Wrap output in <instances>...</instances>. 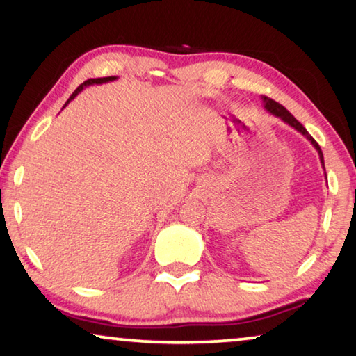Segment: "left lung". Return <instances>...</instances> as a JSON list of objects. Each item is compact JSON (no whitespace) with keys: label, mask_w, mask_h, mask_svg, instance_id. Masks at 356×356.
Masks as SVG:
<instances>
[{"label":"left lung","mask_w":356,"mask_h":356,"mask_svg":"<svg viewBox=\"0 0 356 356\" xmlns=\"http://www.w3.org/2000/svg\"><path fill=\"white\" fill-rule=\"evenodd\" d=\"M262 100H264V107H265V110L268 111V113H272V115H275V116H278V118H281L284 121V123H288L289 126H293L296 131H299L302 136H305L307 139H309L310 142H312V145H314L315 148H316V152H318V155H320V161H321V166L325 168V160H323V152H321V148H320V145L316 144L315 142V139L314 137H312L309 132H307V129L304 126H302L299 121H297L293 115L289 113L288 110H286L283 105H280L278 102H275L273 99H270V97H262Z\"/></svg>","instance_id":"8db88e82"}]
</instances>
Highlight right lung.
Returning <instances> with one entry per match:
<instances>
[{
    "mask_svg": "<svg viewBox=\"0 0 356 356\" xmlns=\"http://www.w3.org/2000/svg\"><path fill=\"white\" fill-rule=\"evenodd\" d=\"M115 79H116V76H107V78H91V79H88V81H84L83 84H79V86L76 88V91H75V92H73V94L70 95V99H68V100H67V104H68V102H70V100H73V99H75V97H76V95H78L79 92H81V91H83V89H84V88H86V86H91V84H102V83L115 81ZM67 104H65V105H67Z\"/></svg>",
    "mask_w": 356,
    "mask_h": 356,
    "instance_id": "right-lung-1",
    "label": "right lung"
}]
</instances>
